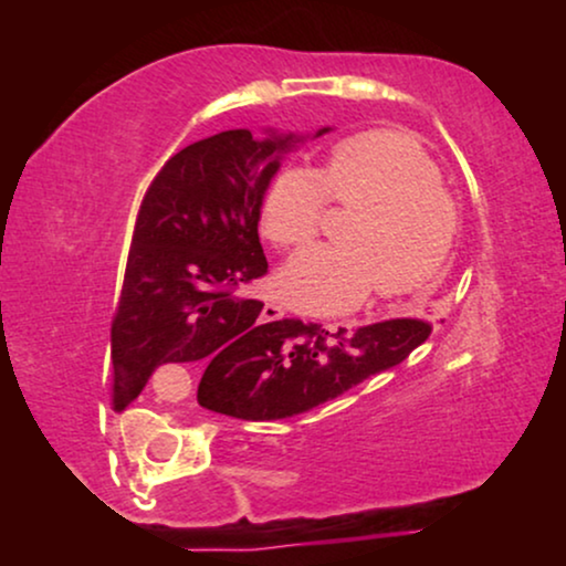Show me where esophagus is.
<instances>
[{
	"label": "esophagus",
	"instance_id": "34e87169",
	"mask_svg": "<svg viewBox=\"0 0 566 566\" xmlns=\"http://www.w3.org/2000/svg\"><path fill=\"white\" fill-rule=\"evenodd\" d=\"M261 316L265 322H279V319H284V316H287V311H284L282 305H276V303H265Z\"/></svg>",
	"mask_w": 566,
	"mask_h": 566
}]
</instances>
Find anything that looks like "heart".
Masks as SVG:
<instances>
[{
    "mask_svg": "<svg viewBox=\"0 0 566 566\" xmlns=\"http://www.w3.org/2000/svg\"><path fill=\"white\" fill-rule=\"evenodd\" d=\"M329 193L359 216L343 229V247H305L279 269L276 295L284 303L305 314H343L365 301L369 287L380 297H399L439 274L458 218L437 165L418 143L365 133L337 143L324 175L305 165L284 167L263 207L271 242H308Z\"/></svg>",
    "mask_w": 566,
    "mask_h": 566,
    "instance_id": "obj_1",
    "label": "heart"
}]
</instances>
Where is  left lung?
<instances>
[{
	"label": "left lung",
	"instance_id": "1",
	"mask_svg": "<svg viewBox=\"0 0 566 566\" xmlns=\"http://www.w3.org/2000/svg\"><path fill=\"white\" fill-rule=\"evenodd\" d=\"M431 324L388 319L337 327L269 322L250 348L233 350L201 375L197 401L239 420H282L346 394L423 346Z\"/></svg>",
	"mask_w": 566,
	"mask_h": 566
}]
</instances>
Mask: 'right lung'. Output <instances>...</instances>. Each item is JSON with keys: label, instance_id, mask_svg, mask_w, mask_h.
Listing matches in <instances>:
<instances>
[{"label": "right lung", "instance_id": "obj_1", "mask_svg": "<svg viewBox=\"0 0 566 566\" xmlns=\"http://www.w3.org/2000/svg\"><path fill=\"white\" fill-rule=\"evenodd\" d=\"M314 135L226 129L167 159L143 197L112 324L114 407L138 399L154 369L250 348L263 303L237 287L263 276L258 223L282 159ZM205 369V373H207Z\"/></svg>", "mask_w": 566, "mask_h": 566}]
</instances>
